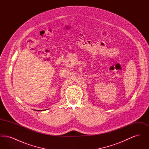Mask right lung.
<instances>
[{
	"label": "right lung",
	"instance_id": "obj_1",
	"mask_svg": "<svg viewBox=\"0 0 149 149\" xmlns=\"http://www.w3.org/2000/svg\"><path fill=\"white\" fill-rule=\"evenodd\" d=\"M46 109H45V110H34V111H46Z\"/></svg>",
	"mask_w": 149,
	"mask_h": 149
}]
</instances>
